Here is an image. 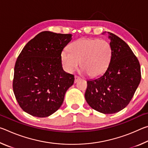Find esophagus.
Instances as JSON below:
<instances>
[{
  "label": "esophagus",
  "mask_w": 148,
  "mask_h": 148,
  "mask_svg": "<svg viewBox=\"0 0 148 148\" xmlns=\"http://www.w3.org/2000/svg\"><path fill=\"white\" fill-rule=\"evenodd\" d=\"M79 77H78V76H74V83H76V82H77V81H78V80H79Z\"/></svg>",
  "instance_id": "esophagus-1"
}]
</instances>
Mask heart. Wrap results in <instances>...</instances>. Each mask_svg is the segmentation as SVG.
<instances>
[{
	"label": "heart",
	"mask_w": 148,
	"mask_h": 148,
	"mask_svg": "<svg viewBox=\"0 0 148 148\" xmlns=\"http://www.w3.org/2000/svg\"><path fill=\"white\" fill-rule=\"evenodd\" d=\"M69 51H62L61 62L69 73L74 72L79 65L83 71L91 77H99L108 67L112 56V48L104 40L83 38L70 45Z\"/></svg>",
	"instance_id": "heart-1"
}]
</instances>
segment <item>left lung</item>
Returning a JSON list of instances; mask_svg holds the SVG:
<instances>
[{"label": "left lung", "mask_w": 148, "mask_h": 148, "mask_svg": "<svg viewBox=\"0 0 148 148\" xmlns=\"http://www.w3.org/2000/svg\"><path fill=\"white\" fill-rule=\"evenodd\" d=\"M108 34L111 61L104 74L87 80L85 98L92 109L111 114L129 104L140 84L141 72L138 60L126 42L112 32Z\"/></svg>", "instance_id": "left-lung-1"}]
</instances>
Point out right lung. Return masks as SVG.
Here are the masks:
<instances>
[{
    "mask_svg": "<svg viewBox=\"0 0 148 148\" xmlns=\"http://www.w3.org/2000/svg\"><path fill=\"white\" fill-rule=\"evenodd\" d=\"M72 36L42 32L25 46L17 57L13 89L20 107L27 114L46 117L61 106L74 81L73 75L63 71L61 59Z\"/></svg>",
    "mask_w": 148,
    "mask_h": 148,
    "instance_id": "add662e5",
    "label": "right lung"
}]
</instances>
